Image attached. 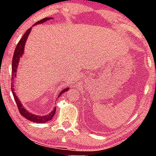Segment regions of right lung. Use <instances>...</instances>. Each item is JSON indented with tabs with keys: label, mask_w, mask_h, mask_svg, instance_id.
Listing matches in <instances>:
<instances>
[{
	"label": "right lung",
	"mask_w": 156,
	"mask_h": 156,
	"mask_svg": "<svg viewBox=\"0 0 156 156\" xmlns=\"http://www.w3.org/2000/svg\"><path fill=\"white\" fill-rule=\"evenodd\" d=\"M50 19H52V18H43V19H42V20L37 21V22L36 23L35 25H38V24H40V23H43L47 20H50ZM31 30H32V27H30V28L26 31V33H25L24 35H23L22 38H21L20 40L18 43V44H17L16 50H15V51H14V55H13V57H12V81L15 80L14 79L16 77V72H17V69H18L19 61H20V58L23 56V53H24V48H25V42H26L27 37H28V35H29L30 33ZM69 87L64 89L60 93H59L58 97H60V95H62V93L65 92V91H67V90H69ZM11 90H12V94H13L14 99H15V100H16L17 106H18L19 112H20V114L22 115V116H24L25 119H27V120L33 121V122L42 123H44V122H48V121H50L51 119L53 118V116H54V115L55 114V112H56V108L55 107L54 108V109H53L52 112H51L50 114H48V115H44V116H38V115L33 114H31L30 112H29L28 111L25 109V108L23 106V104H21L20 101L18 98V96L15 94V91H14L15 87L13 86V85L12 86Z\"/></svg>",
	"instance_id": "add662e5"
}]
</instances>
